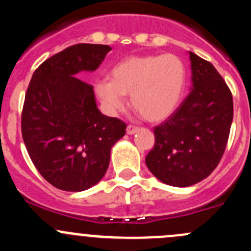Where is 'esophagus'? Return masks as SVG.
<instances>
[{
    "label": "esophagus",
    "instance_id": "esophagus-1",
    "mask_svg": "<svg viewBox=\"0 0 251 251\" xmlns=\"http://www.w3.org/2000/svg\"><path fill=\"white\" fill-rule=\"evenodd\" d=\"M140 130V127L138 126H135V125H128L127 128H126V132L128 133V135H133V133H136L137 131Z\"/></svg>",
    "mask_w": 251,
    "mask_h": 251
}]
</instances>
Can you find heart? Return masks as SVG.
<instances>
[{
	"label": "heart",
	"instance_id": "1",
	"mask_svg": "<svg viewBox=\"0 0 251 251\" xmlns=\"http://www.w3.org/2000/svg\"><path fill=\"white\" fill-rule=\"evenodd\" d=\"M187 85V68L176 54L130 55L116 63L109 80L96 82V95L109 111L124 107L131 96L133 109L149 123H160L179 107Z\"/></svg>",
	"mask_w": 251,
	"mask_h": 251
}]
</instances>
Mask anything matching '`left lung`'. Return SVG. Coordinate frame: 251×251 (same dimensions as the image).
<instances>
[{
	"mask_svg": "<svg viewBox=\"0 0 251 251\" xmlns=\"http://www.w3.org/2000/svg\"><path fill=\"white\" fill-rule=\"evenodd\" d=\"M192 91L177 110L154 127L155 144L146 164L158 179L188 187L209 176L221 160L233 120L229 87L214 65L189 52Z\"/></svg>",
	"mask_w": 251,
	"mask_h": 251,
	"instance_id": "obj_1",
	"label": "left lung"
}]
</instances>
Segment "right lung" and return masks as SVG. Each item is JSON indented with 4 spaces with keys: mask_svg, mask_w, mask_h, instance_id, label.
<instances>
[{
    "mask_svg": "<svg viewBox=\"0 0 251 251\" xmlns=\"http://www.w3.org/2000/svg\"><path fill=\"white\" fill-rule=\"evenodd\" d=\"M111 48L77 44L45 60L32 74L22 111V135L30 159L55 188L81 192L102 179L110 149L126 124L103 115L93 87L78 73L93 72Z\"/></svg>",
    "mask_w": 251,
    "mask_h": 251,
    "instance_id": "right-lung-1",
    "label": "right lung"
}]
</instances>
